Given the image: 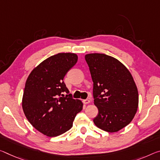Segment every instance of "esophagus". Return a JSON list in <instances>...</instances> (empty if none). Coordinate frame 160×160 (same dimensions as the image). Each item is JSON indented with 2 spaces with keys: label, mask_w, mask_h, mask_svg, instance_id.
Wrapping results in <instances>:
<instances>
[{
  "label": "esophagus",
  "mask_w": 160,
  "mask_h": 160,
  "mask_svg": "<svg viewBox=\"0 0 160 160\" xmlns=\"http://www.w3.org/2000/svg\"><path fill=\"white\" fill-rule=\"evenodd\" d=\"M82 102H83V103L85 104V105H87V104H89L90 102V100H88V99H86V100H83Z\"/></svg>",
  "instance_id": "obj_1"
}]
</instances>
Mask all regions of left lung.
Returning <instances> with one entry per match:
<instances>
[{"label": "left lung", "instance_id": "obj_1", "mask_svg": "<svg viewBox=\"0 0 160 160\" xmlns=\"http://www.w3.org/2000/svg\"><path fill=\"white\" fill-rule=\"evenodd\" d=\"M93 82L94 104L98 115L95 125L115 132L129 125L138 108L139 95L130 71L116 58L102 53L85 56Z\"/></svg>", "mask_w": 160, "mask_h": 160}]
</instances>
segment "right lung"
Wrapping results in <instances>:
<instances>
[{
  "label": "right lung",
  "instance_id": "obj_1",
  "mask_svg": "<svg viewBox=\"0 0 160 160\" xmlns=\"http://www.w3.org/2000/svg\"><path fill=\"white\" fill-rule=\"evenodd\" d=\"M75 53H58L35 68L25 82L22 107L29 122L48 137H56L72 127L76 115L82 110L80 100L73 99L63 82L76 64ZM68 94L65 96L62 93Z\"/></svg>",
  "mask_w": 160,
  "mask_h": 160
}]
</instances>
